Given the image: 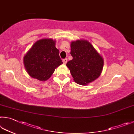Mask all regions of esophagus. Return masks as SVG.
<instances>
[{
	"mask_svg": "<svg viewBox=\"0 0 134 134\" xmlns=\"http://www.w3.org/2000/svg\"><path fill=\"white\" fill-rule=\"evenodd\" d=\"M67 61H68V59L66 58H65V59H63V64H66V62H67Z\"/></svg>",
	"mask_w": 134,
	"mask_h": 134,
	"instance_id": "34e87169",
	"label": "esophagus"
}]
</instances>
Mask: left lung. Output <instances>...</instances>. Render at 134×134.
<instances>
[{
    "label": "left lung",
    "instance_id": "left-lung-1",
    "mask_svg": "<svg viewBox=\"0 0 134 134\" xmlns=\"http://www.w3.org/2000/svg\"><path fill=\"white\" fill-rule=\"evenodd\" d=\"M73 59L66 63L76 83L87 85L96 80L102 73L104 59L89 41L76 40L71 43Z\"/></svg>",
    "mask_w": 134,
    "mask_h": 134
}]
</instances>
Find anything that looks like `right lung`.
<instances>
[{"mask_svg": "<svg viewBox=\"0 0 134 134\" xmlns=\"http://www.w3.org/2000/svg\"><path fill=\"white\" fill-rule=\"evenodd\" d=\"M56 41L50 38L40 39L33 44L23 58L26 71L30 76L40 81L48 80L55 69L63 62Z\"/></svg>", "mask_w": 134, "mask_h": 134, "instance_id": "right-lung-1", "label": "right lung"}]
</instances>
